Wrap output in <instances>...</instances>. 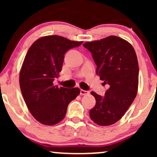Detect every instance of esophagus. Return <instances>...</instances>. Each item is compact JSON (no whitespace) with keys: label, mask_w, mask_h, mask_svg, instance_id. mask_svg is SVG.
<instances>
[{"label":"esophagus","mask_w":157,"mask_h":157,"mask_svg":"<svg viewBox=\"0 0 157 157\" xmlns=\"http://www.w3.org/2000/svg\"><path fill=\"white\" fill-rule=\"evenodd\" d=\"M80 95H81V96H85V95H88L89 93H90V92L87 91V90H80Z\"/></svg>","instance_id":"1"}]
</instances>
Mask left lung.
Here are the masks:
<instances>
[{
  "mask_svg": "<svg viewBox=\"0 0 157 157\" xmlns=\"http://www.w3.org/2000/svg\"><path fill=\"white\" fill-rule=\"evenodd\" d=\"M83 45L91 52L96 74L109 86L103 96L91 92L96 105L90 110V118L99 125H111L121 119L137 96L139 67L135 51L115 36Z\"/></svg>",
  "mask_w": 157,
  "mask_h": 157,
  "instance_id": "8db88e82",
  "label": "left lung"
}]
</instances>
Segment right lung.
<instances>
[{"label": "right lung", "mask_w": 157, "mask_h": 157, "mask_svg": "<svg viewBox=\"0 0 157 157\" xmlns=\"http://www.w3.org/2000/svg\"><path fill=\"white\" fill-rule=\"evenodd\" d=\"M83 42L48 36L30 46L20 73V86L30 113L40 123L54 125L64 118L67 105L80 89L58 88L53 81L61 71L64 55Z\"/></svg>", "instance_id": "right-lung-1"}]
</instances>
